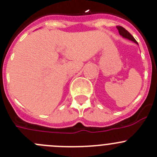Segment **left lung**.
<instances>
[{"label":"left lung","instance_id":"8db88e82","mask_svg":"<svg viewBox=\"0 0 157 157\" xmlns=\"http://www.w3.org/2000/svg\"><path fill=\"white\" fill-rule=\"evenodd\" d=\"M117 29H118L120 36H122L123 38H125V39H129V40L132 41V42H136V44H138V42H136V40L134 39V37L130 34L129 32H128L126 29H124V28L121 27V26H117Z\"/></svg>","mask_w":157,"mask_h":157}]
</instances>
